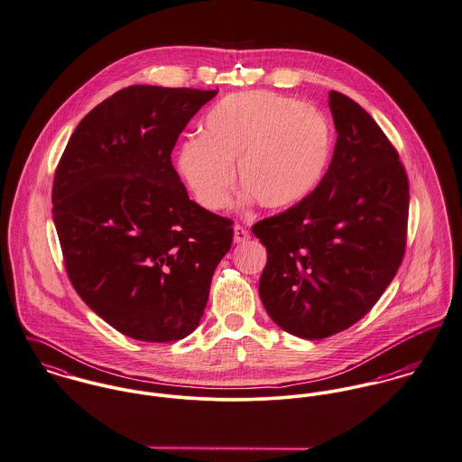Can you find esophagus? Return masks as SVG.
<instances>
[{
	"mask_svg": "<svg viewBox=\"0 0 462 462\" xmlns=\"http://www.w3.org/2000/svg\"><path fill=\"white\" fill-rule=\"evenodd\" d=\"M250 239V232L245 228V226H241V225H236L234 226V243H246Z\"/></svg>",
	"mask_w": 462,
	"mask_h": 462,
	"instance_id": "obj_1",
	"label": "esophagus"
}]
</instances>
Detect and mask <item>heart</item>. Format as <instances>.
<instances>
[{"mask_svg": "<svg viewBox=\"0 0 462 462\" xmlns=\"http://www.w3.org/2000/svg\"><path fill=\"white\" fill-rule=\"evenodd\" d=\"M331 155V127L313 106L273 92L225 97L204 118L202 136L177 152L179 170L200 206L226 207L237 180L265 208L296 206L317 188Z\"/></svg>", "mask_w": 462, "mask_h": 462, "instance_id": "b5f03b06", "label": "heart"}]
</instances>
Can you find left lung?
Returning a JSON list of instances; mask_svg holds the SVG:
<instances>
[{
  "label": "left lung",
  "instance_id": "1",
  "mask_svg": "<svg viewBox=\"0 0 462 462\" xmlns=\"http://www.w3.org/2000/svg\"><path fill=\"white\" fill-rule=\"evenodd\" d=\"M337 129L331 164L296 206L252 232L267 250L258 294L287 333L328 338L365 317L406 252L410 182L375 120L331 90Z\"/></svg>",
  "mask_w": 462,
  "mask_h": 462
}]
</instances>
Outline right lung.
Wrapping results in <instances>:
<instances>
[{
  "label": "right lung",
  "instance_id": "add662e5",
  "mask_svg": "<svg viewBox=\"0 0 462 462\" xmlns=\"http://www.w3.org/2000/svg\"><path fill=\"white\" fill-rule=\"evenodd\" d=\"M217 90L133 85L72 133L52 180V219L79 298L125 337L193 333L232 246V219L189 200L171 164L179 134Z\"/></svg>",
  "mask_w": 462,
  "mask_h": 462
}]
</instances>
